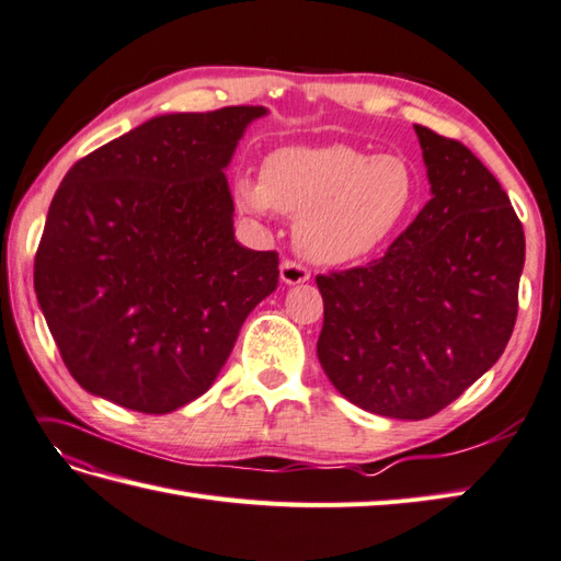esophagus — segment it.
<instances>
[{"label": "esophagus", "instance_id": "obj_1", "mask_svg": "<svg viewBox=\"0 0 561 561\" xmlns=\"http://www.w3.org/2000/svg\"><path fill=\"white\" fill-rule=\"evenodd\" d=\"M280 280L288 283V285L305 283V280H309V271L300 264V261L283 259V264H280Z\"/></svg>", "mask_w": 561, "mask_h": 561}]
</instances>
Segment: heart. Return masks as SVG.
<instances>
[{"label": "heart", "mask_w": 561, "mask_h": 561, "mask_svg": "<svg viewBox=\"0 0 561 561\" xmlns=\"http://www.w3.org/2000/svg\"><path fill=\"white\" fill-rule=\"evenodd\" d=\"M415 194V168L403 156H369L347 144L278 148L266 156L261 180L234 184L249 214L276 208L297 218V247L317 264H347L375 252L413 208Z\"/></svg>", "instance_id": "heart-1"}]
</instances>
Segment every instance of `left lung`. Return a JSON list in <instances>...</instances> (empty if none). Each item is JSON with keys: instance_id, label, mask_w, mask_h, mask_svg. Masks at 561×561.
I'll list each match as a JSON object with an SVG mask.
<instances>
[{"instance_id": "1", "label": "left lung", "mask_w": 561, "mask_h": 561, "mask_svg": "<svg viewBox=\"0 0 561 561\" xmlns=\"http://www.w3.org/2000/svg\"><path fill=\"white\" fill-rule=\"evenodd\" d=\"M432 198L367 266L317 276L319 363L347 401L396 420L437 415L512 339L524 226L456 139L415 124Z\"/></svg>"}]
</instances>
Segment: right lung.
Listing matches in <instances>:
<instances>
[{"mask_svg":"<svg viewBox=\"0 0 561 561\" xmlns=\"http://www.w3.org/2000/svg\"><path fill=\"white\" fill-rule=\"evenodd\" d=\"M264 107L144 122L81 158L49 204L35 295L71 377L146 415L206 393L278 252L234 242L226 170Z\"/></svg>","mask_w":561,"mask_h":561,"instance_id":"right-lung-1","label":"right lung"}]
</instances>
